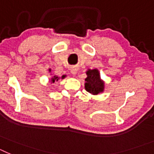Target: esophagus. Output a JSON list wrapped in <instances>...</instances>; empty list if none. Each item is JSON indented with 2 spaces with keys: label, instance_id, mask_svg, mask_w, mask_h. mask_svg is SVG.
Instances as JSON below:
<instances>
[{
  "label": "esophagus",
  "instance_id": "obj_1",
  "mask_svg": "<svg viewBox=\"0 0 154 154\" xmlns=\"http://www.w3.org/2000/svg\"><path fill=\"white\" fill-rule=\"evenodd\" d=\"M71 73H72V75L73 76H75V75L77 74V68H72V69H71Z\"/></svg>",
  "mask_w": 154,
  "mask_h": 154
}]
</instances>
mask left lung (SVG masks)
<instances>
[{"mask_svg": "<svg viewBox=\"0 0 154 154\" xmlns=\"http://www.w3.org/2000/svg\"><path fill=\"white\" fill-rule=\"evenodd\" d=\"M87 77L85 81V89L92 95H98L104 91V81L100 78V74L97 69H88Z\"/></svg>", "mask_w": 154, "mask_h": 154, "instance_id": "1", "label": "left lung"}]
</instances>
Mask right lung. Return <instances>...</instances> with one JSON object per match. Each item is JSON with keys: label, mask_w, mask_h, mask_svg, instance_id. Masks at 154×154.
Instances as JSON below:
<instances>
[{"label": "right lung", "mask_w": 154, "mask_h": 154, "mask_svg": "<svg viewBox=\"0 0 154 154\" xmlns=\"http://www.w3.org/2000/svg\"><path fill=\"white\" fill-rule=\"evenodd\" d=\"M49 72H51V69H49ZM65 75H62V77H61V79H65ZM60 79V77H58V76H56V75H54L51 77V79H50V82H51V83H54L55 81L56 82L58 81V79Z\"/></svg>", "instance_id": "right-lung-1"}]
</instances>
